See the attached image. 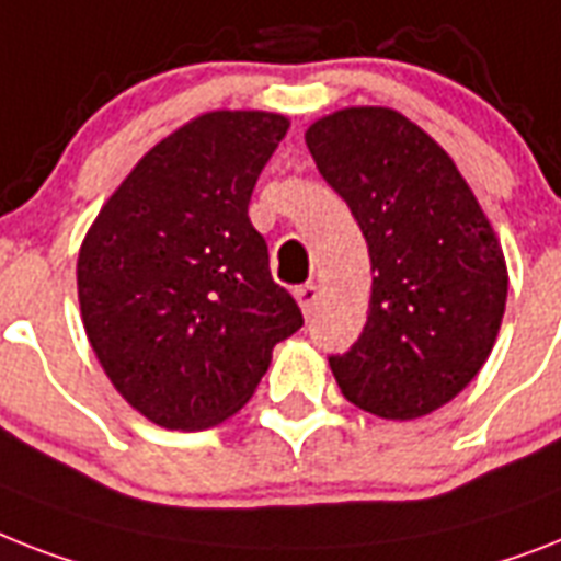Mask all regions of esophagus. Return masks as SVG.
<instances>
[{
	"instance_id": "esophagus-1",
	"label": "esophagus",
	"mask_w": 561,
	"mask_h": 561,
	"mask_svg": "<svg viewBox=\"0 0 561 561\" xmlns=\"http://www.w3.org/2000/svg\"><path fill=\"white\" fill-rule=\"evenodd\" d=\"M296 302H299V308H302L305 313H311L313 308H317V299H320V288L313 285V282H308V285H299V288L294 290Z\"/></svg>"
}]
</instances>
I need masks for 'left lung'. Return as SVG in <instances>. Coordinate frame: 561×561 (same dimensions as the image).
<instances>
[{"mask_svg": "<svg viewBox=\"0 0 561 561\" xmlns=\"http://www.w3.org/2000/svg\"><path fill=\"white\" fill-rule=\"evenodd\" d=\"M366 236L371 302L331 354L343 398L386 421L435 412L481 371L507 302L502 244L453 158L391 108H343L305 131Z\"/></svg>", "mask_w": 561, "mask_h": 561, "instance_id": "1", "label": "left lung"}]
</instances>
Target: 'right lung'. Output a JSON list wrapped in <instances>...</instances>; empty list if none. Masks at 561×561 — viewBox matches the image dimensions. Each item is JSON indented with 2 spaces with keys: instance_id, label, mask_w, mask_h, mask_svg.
Instances as JSON below:
<instances>
[{
  "instance_id": "right-lung-1",
  "label": "right lung",
  "mask_w": 561,
  "mask_h": 561,
  "mask_svg": "<svg viewBox=\"0 0 561 561\" xmlns=\"http://www.w3.org/2000/svg\"><path fill=\"white\" fill-rule=\"evenodd\" d=\"M285 131L271 112L195 117L140 158L80 248L91 348L158 426L207 430L239 412L273 345L302 328L248 216Z\"/></svg>"
}]
</instances>
